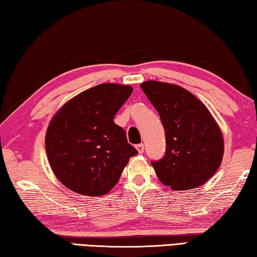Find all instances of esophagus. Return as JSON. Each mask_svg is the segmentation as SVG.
Returning a JSON list of instances; mask_svg holds the SVG:
<instances>
[{
	"instance_id": "esophagus-1",
	"label": "esophagus",
	"mask_w": 257,
	"mask_h": 257,
	"mask_svg": "<svg viewBox=\"0 0 257 257\" xmlns=\"http://www.w3.org/2000/svg\"><path fill=\"white\" fill-rule=\"evenodd\" d=\"M137 150H138V152L141 154V153H143L144 152V144H138L137 145Z\"/></svg>"
}]
</instances>
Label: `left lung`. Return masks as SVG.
Segmentation results:
<instances>
[{"label":"left lung","instance_id":"left-lung-1","mask_svg":"<svg viewBox=\"0 0 257 257\" xmlns=\"http://www.w3.org/2000/svg\"><path fill=\"white\" fill-rule=\"evenodd\" d=\"M140 86L166 131V156L151 162L159 180L176 191L204 185L218 170L224 157V138L214 116L180 86L157 80Z\"/></svg>","mask_w":257,"mask_h":257}]
</instances>
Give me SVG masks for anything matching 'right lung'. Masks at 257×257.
Instances as JSON below:
<instances>
[{
	"label": "right lung",
	"mask_w": 257,
	"mask_h": 257,
	"mask_svg": "<svg viewBox=\"0 0 257 257\" xmlns=\"http://www.w3.org/2000/svg\"><path fill=\"white\" fill-rule=\"evenodd\" d=\"M132 91L128 85L100 84L76 95L53 115L45 141L48 161L71 191L105 195L138 154L113 120Z\"/></svg>",
	"instance_id": "right-lung-1"
}]
</instances>
